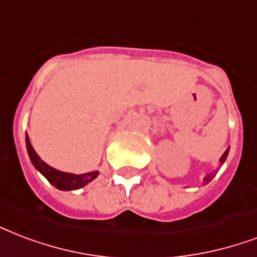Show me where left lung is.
Here are the masks:
<instances>
[{"mask_svg": "<svg viewBox=\"0 0 257 257\" xmlns=\"http://www.w3.org/2000/svg\"><path fill=\"white\" fill-rule=\"evenodd\" d=\"M228 152H229V150H226L225 151V154L222 155V158H221V163H224L225 162V159H226V156H228ZM211 179H213V175H207L206 178H205V183H209V182L211 181Z\"/></svg>", "mask_w": 257, "mask_h": 257, "instance_id": "8db88e82", "label": "left lung"}]
</instances>
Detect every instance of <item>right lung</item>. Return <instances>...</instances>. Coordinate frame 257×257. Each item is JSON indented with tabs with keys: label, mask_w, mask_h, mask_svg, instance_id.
<instances>
[{
	"label": "right lung",
	"mask_w": 257,
	"mask_h": 257,
	"mask_svg": "<svg viewBox=\"0 0 257 257\" xmlns=\"http://www.w3.org/2000/svg\"><path fill=\"white\" fill-rule=\"evenodd\" d=\"M27 150H28L29 159L33 163V166L36 167V170L42 172L43 175L46 176L48 182L51 185H54L56 189L59 190H75L81 189L83 186H86L89 182H91L93 179H95L98 176V171L89 172V174H81V175H75V174H67V172H62L55 170L51 166H48L47 163H44L39 155L35 152V150L31 146V142H29L28 135H27Z\"/></svg>",
	"instance_id": "obj_1"
}]
</instances>
